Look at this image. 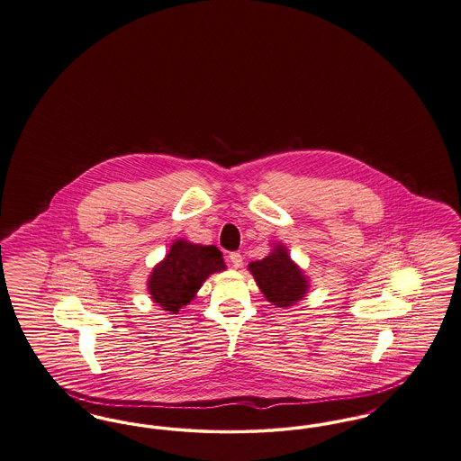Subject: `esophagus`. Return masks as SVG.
<instances>
[{"label": "esophagus", "instance_id": "esophagus-1", "mask_svg": "<svg viewBox=\"0 0 461 461\" xmlns=\"http://www.w3.org/2000/svg\"><path fill=\"white\" fill-rule=\"evenodd\" d=\"M229 260H230L234 268H240V265H242V255H240V251H232L229 255Z\"/></svg>", "mask_w": 461, "mask_h": 461}]
</instances>
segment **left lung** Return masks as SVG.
Returning <instances> with one entry per match:
<instances>
[{
    "instance_id": "left-lung-1",
    "label": "left lung",
    "mask_w": 461,
    "mask_h": 461,
    "mask_svg": "<svg viewBox=\"0 0 461 461\" xmlns=\"http://www.w3.org/2000/svg\"><path fill=\"white\" fill-rule=\"evenodd\" d=\"M249 270L265 298L282 308L300 301L306 293L308 282L291 261L284 246H277L263 260L249 263Z\"/></svg>"
}]
</instances>
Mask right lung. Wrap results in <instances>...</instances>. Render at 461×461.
Masks as SVG:
<instances>
[{
  "label": "right lung",
  "mask_w": 461,
  "mask_h": 461,
  "mask_svg": "<svg viewBox=\"0 0 461 461\" xmlns=\"http://www.w3.org/2000/svg\"><path fill=\"white\" fill-rule=\"evenodd\" d=\"M225 268L219 248L187 240L172 244L168 255L149 276V294L163 310L177 313L198 293L208 276Z\"/></svg>",
  "instance_id": "right-lung-1"
}]
</instances>
